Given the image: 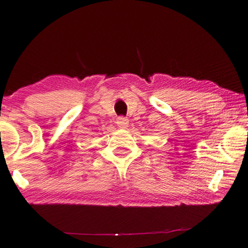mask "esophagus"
I'll return each mask as SVG.
<instances>
[{"label": "esophagus", "mask_w": 248, "mask_h": 248, "mask_svg": "<svg viewBox=\"0 0 248 248\" xmlns=\"http://www.w3.org/2000/svg\"><path fill=\"white\" fill-rule=\"evenodd\" d=\"M128 119L124 118V117L120 116L117 118V124H118L119 128H127L128 127Z\"/></svg>", "instance_id": "34e87169"}]
</instances>
